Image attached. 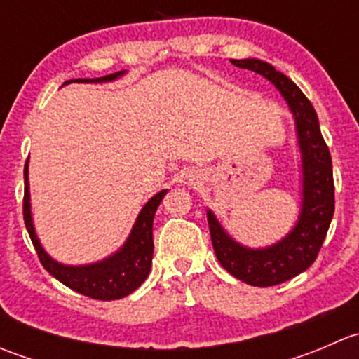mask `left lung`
<instances>
[{
  "mask_svg": "<svg viewBox=\"0 0 359 359\" xmlns=\"http://www.w3.org/2000/svg\"><path fill=\"white\" fill-rule=\"evenodd\" d=\"M231 64L259 72L280 90L295 114L297 133L302 151V213L295 229L283 241L266 250L245 248L234 243L224 233L212 212L206 213L212 245L220 266L252 287H273L306 271L320 253L335 210L332 156L321 135L320 121L313 104L290 78L276 71L271 64L257 59H231Z\"/></svg>",
  "mask_w": 359,
  "mask_h": 359,
  "instance_id": "1",
  "label": "left lung"
}]
</instances>
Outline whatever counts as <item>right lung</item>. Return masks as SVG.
<instances>
[{
  "label": "right lung",
  "instance_id": "add662e5",
  "mask_svg": "<svg viewBox=\"0 0 359 359\" xmlns=\"http://www.w3.org/2000/svg\"><path fill=\"white\" fill-rule=\"evenodd\" d=\"M123 72H116V74L102 76V78L93 79H74V81L81 83H99V81H111L121 76ZM69 83V81H66ZM64 83V85H66ZM168 191H161L156 196L151 198L147 205L144 206L142 212L139 213L135 226H133L132 234L126 240L125 247L119 250L116 255L109 259L102 260L99 264H92V266H81V267H69L62 264L55 262L50 259L45 253V250L39 245L38 238L34 234V227H32L31 220V210H29V182H27V163L24 166V201H22V213H24V224L27 227L29 238H31L32 245H34L38 259L41 266L52 274L53 278L64 283L71 290L81 293V295L90 297L95 300H116L123 299V297L130 295L135 292L144 280L147 278L151 271V264H153V220L154 213H156L159 203L163 201L165 194Z\"/></svg>",
  "mask_w": 359,
  "mask_h": 359
}]
</instances>
